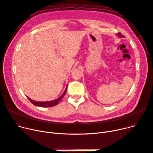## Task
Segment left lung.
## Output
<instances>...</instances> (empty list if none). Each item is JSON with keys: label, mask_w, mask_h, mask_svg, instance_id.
I'll use <instances>...</instances> for the list:
<instances>
[{"label": "left lung", "mask_w": 153, "mask_h": 153, "mask_svg": "<svg viewBox=\"0 0 153 153\" xmlns=\"http://www.w3.org/2000/svg\"><path fill=\"white\" fill-rule=\"evenodd\" d=\"M117 35H119V36H120V37H123V36H122V35H121V34H117Z\"/></svg>", "instance_id": "obj_1"}]
</instances>
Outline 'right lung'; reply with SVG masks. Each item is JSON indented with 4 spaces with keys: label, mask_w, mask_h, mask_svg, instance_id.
<instances>
[{
    "label": "right lung",
    "mask_w": 153,
    "mask_h": 153,
    "mask_svg": "<svg viewBox=\"0 0 153 153\" xmlns=\"http://www.w3.org/2000/svg\"><path fill=\"white\" fill-rule=\"evenodd\" d=\"M67 89H68V87L66 88L64 92L62 94V95L59 97V98H57V99H56V100H54V101H48V102H38V101H33L32 100V99H30V98H28L29 100L35 105H37V106H39V107H42V108H48V107H52V106H54L57 104H59V102H60L62 98L64 97V96H65V93H66V91H67Z\"/></svg>",
    "instance_id": "right-lung-1"
}]
</instances>
